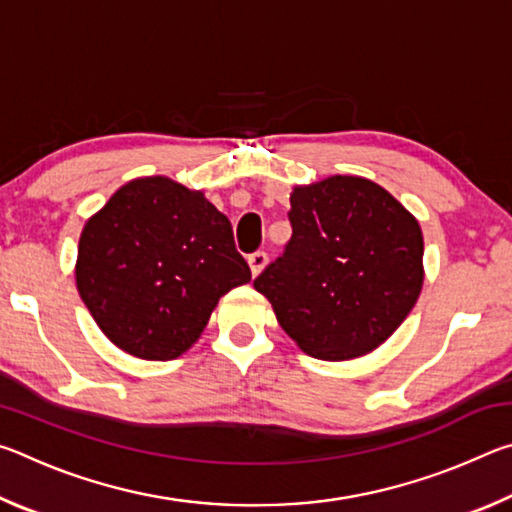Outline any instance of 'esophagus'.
<instances>
[{"label": "esophagus", "instance_id": "esophagus-1", "mask_svg": "<svg viewBox=\"0 0 512 512\" xmlns=\"http://www.w3.org/2000/svg\"><path fill=\"white\" fill-rule=\"evenodd\" d=\"M268 262V255L264 253V250H257V253H253L248 257V266H250V273H253L255 277L264 271V266Z\"/></svg>", "mask_w": 512, "mask_h": 512}]
</instances>
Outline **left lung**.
Returning a JSON list of instances; mask_svg holds the SVG:
<instances>
[{
    "instance_id": "obj_1",
    "label": "left lung",
    "mask_w": 512,
    "mask_h": 512,
    "mask_svg": "<svg viewBox=\"0 0 512 512\" xmlns=\"http://www.w3.org/2000/svg\"><path fill=\"white\" fill-rule=\"evenodd\" d=\"M293 235L253 287L302 352L348 361L377 350L424 284L420 223L384 187L329 176L291 192Z\"/></svg>"
}]
</instances>
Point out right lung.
<instances>
[{"instance_id": "obj_1", "label": "right lung", "mask_w": 512, "mask_h": 512, "mask_svg": "<svg viewBox=\"0 0 512 512\" xmlns=\"http://www.w3.org/2000/svg\"><path fill=\"white\" fill-rule=\"evenodd\" d=\"M74 273L101 332L146 361L187 352L219 298L250 282L228 216L167 176L121 185L85 221Z\"/></svg>"}]
</instances>
